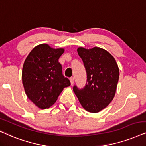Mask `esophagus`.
I'll list each match as a JSON object with an SVG mask.
<instances>
[{
    "label": "esophagus",
    "instance_id": "esophagus-1",
    "mask_svg": "<svg viewBox=\"0 0 146 146\" xmlns=\"http://www.w3.org/2000/svg\"><path fill=\"white\" fill-rule=\"evenodd\" d=\"M70 81H71V84L73 85V83H74V77H71V78H70Z\"/></svg>",
    "mask_w": 146,
    "mask_h": 146
}]
</instances>
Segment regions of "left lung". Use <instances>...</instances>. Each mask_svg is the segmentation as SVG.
Wrapping results in <instances>:
<instances>
[{
	"instance_id": "1",
	"label": "left lung",
	"mask_w": 146,
	"mask_h": 146,
	"mask_svg": "<svg viewBox=\"0 0 146 146\" xmlns=\"http://www.w3.org/2000/svg\"><path fill=\"white\" fill-rule=\"evenodd\" d=\"M77 53L86 70L87 83L83 89L74 85L73 91L85 110L100 112L115 96L119 77L118 65L114 57L104 48L79 47Z\"/></svg>"
}]
</instances>
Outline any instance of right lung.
Returning a JSON list of instances; mask_svg holds the SVG:
<instances>
[{
  "instance_id": "right-lung-1",
  "label": "right lung",
  "mask_w": 146,
  "mask_h": 146,
  "mask_svg": "<svg viewBox=\"0 0 146 146\" xmlns=\"http://www.w3.org/2000/svg\"><path fill=\"white\" fill-rule=\"evenodd\" d=\"M64 48H53L47 44L36 46L23 64L22 80L27 98L42 110L55 104L65 87L71 85L63 76L59 59Z\"/></svg>"
}]
</instances>
